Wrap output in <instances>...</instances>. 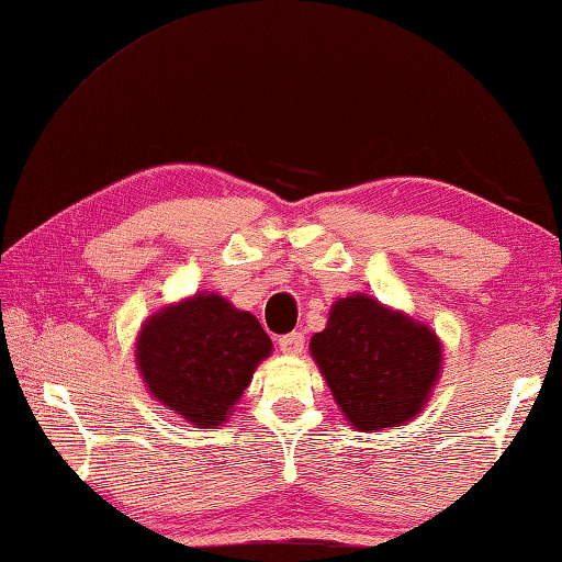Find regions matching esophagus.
<instances>
[{"label":"esophagus","instance_id":"obj_1","mask_svg":"<svg viewBox=\"0 0 562 562\" xmlns=\"http://www.w3.org/2000/svg\"><path fill=\"white\" fill-rule=\"evenodd\" d=\"M303 347H305V339L301 331H291V335L279 337V349L283 353H289V357H297V353L303 351Z\"/></svg>","mask_w":562,"mask_h":562}]
</instances>
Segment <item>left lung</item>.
<instances>
[{"mask_svg":"<svg viewBox=\"0 0 562 562\" xmlns=\"http://www.w3.org/2000/svg\"><path fill=\"white\" fill-rule=\"evenodd\" d=\"M311 357L357 431L415 419L443 366L437 331L369 293L331 303L325 329L311 339Z\"/></svg>","mask_w":562,"mask_h":562,"instance_id":"8db88e82","label":"left lung"}]
</instances>
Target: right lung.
Returning a JSON list of instances; mask_svg holds the SVG:
<instances>
[{
    "instance_id": "1",
    "label": "right lung",
    "mask_w": 562,
    "mask_h": 562,
    "mask_svg": "<svg viewBox=\"0 0 562 562\" xmlns=\"http://www.w3.org/2000/svg\"><path fill=\"white\" fill-rule=\"evenodd\" d=\"M271 349L255 315L201 291L145 319L135 363L159 405L199 429H221Z\"/></svg>"
}]
</instances>
